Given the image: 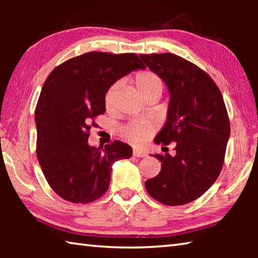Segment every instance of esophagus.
Here are the masks:
<instances>
[{
    "mask_svg": "<svg viewBox=\"0 0 258 258\" xmlns=\"http://www.w3.org/2000/svg\"><path fill=\"white\" fill-rule=\"evenodd\" d=\"M133 156H134V157H139V158H143V157L147 156V154H146L145 151H142V150L134 149V150H133Z\"/></svg>",
    "mask_w": 258,
    "mask_h": 258,
    "instance_id": "esophagus-1",
    "label": "esophagus"
}]
</instances>
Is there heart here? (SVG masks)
<instances>
[{
	"mask_svg": "<svg viewBox=\"0 0 258 258\" xmlns=\"http://www.w3.org/2000/svg\"><path fill=\"white\" fill-rule=\"evenodd\" d=\"M134 84L137 86L138 92L143 99L152 94L160 95L164 89V83L161 81V78L157 75V74L150 71L138 73L134 77ZM119 86V83H116V84H113L110 89L108 90L106 99H104V103H106L107 109H110L115 106ZM149 126L142 123H132L125 126V127L121 130L123 137L125 139H127L130 142L133 143H141L142 141H145L148 135H149Z\"/></svg>",
	"mask_w": 258,
	"mask_h": 258,
	"instance_id": "obj_1",
	"label": "heart"
}]
</instances>
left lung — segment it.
<instances>
[{"label": "left lung", "mask_w": 258, "mask_h": 258, "mask_svg": "<svg viewBox=\"0 0 258 258\" xmlns=\"http://www.w3.org/2000/svg\"><path fill=\"white\" fill-rule=\"evenodd\" d=\"M140 58L169 93L166 123L154 141L175 145L174 156L154 155L161 169L146 181V190L168 206L191 203L213 185L223 166L230 137L223 97L208 74L181 56L151 53Z\"/></svg>", "instance_id": "8db88e82"}]
</instances>
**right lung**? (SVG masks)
Wrapping results in <instances>:
<instances>
[{
	"label": "right lung",
	"mask_w": 258,
	"mask_h": 258,
	"mask_svg": "<svg viewBox=\"0 0 258 258\" xmlns=\"http://www.w3.org/2000/svg\"><path fill=\"white\" fill-rule=\"evenodd\" d=\"M138 69H146L134 53L89 52L54 68L42 87L35 110L36 154L43 174L56 195L87 204L106 194L115 161L132 157L120 141L99 148L89 145L95 116L106 111L110 86Z\"/></svg>",
	"instance_id": "obj_1"
}]
</instances>
